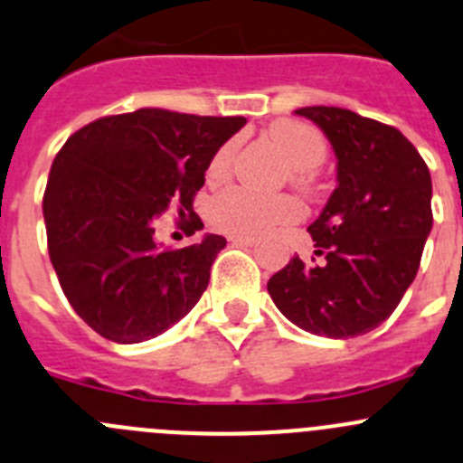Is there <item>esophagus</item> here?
Listing matches in <instances>:
<instances>
[{
	"label": "esophagus",
	"mask_w": 463,
	"mask_h": 463,
	"mask_svg": "<svg viewBox=\"0 0 463 463\" xmlns=\"http://www.w3.org/2000/svg\"><path fill=\"white\" fill-rule=\"evenodd\" d=\"M228 240H231L232 244H240V246H255V244H258V237H249V235H231Z\"/></svg>",
	"instance_id": "esophagus-1"
}]
</instances>
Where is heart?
Instances as JSON below:
<instances>
[{"instance_id":"obj_1","label":"heart","mask_w":463,"mask_h":463,"mask_svg":"<svg viewBox=\"0 0 463 463\" xmlns=\"http://www.w3.org/2000/svg\"><path fill=\"white\" fill-rule=\"evenodd\" d=\"M271 137L291 163V181L300 190H312V174L327 156V142L321 131L296 119H280L271 127ZM235 142H226L208 163V181L223 183L235 158ZM305 214L303 203L291 194L262 196L246 187H228L208 205V219L217 231L231 235H264L278 226L298 222Z\"/></svg>"}]
</instances>
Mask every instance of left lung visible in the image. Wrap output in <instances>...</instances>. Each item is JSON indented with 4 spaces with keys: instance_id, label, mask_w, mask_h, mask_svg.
<instances>
[{
    "instance_id": "left-lung-1",
    "label": "left lung",
    "mask_w": 463,
    "mask_h": 463,
    "mask_svg": "<svg viewBox=\"0 0 463 463\" xmlns=\"http://www.w3.org/2000/svg\"><path fill=\"white\" fill-rule=\"evenodd\" d=\"M330 140L336 190L307 228L321 264L291 258L267 282L276 307L312 335L348 339L392 317L432 231V178L398 128L335 106L298 108Z\"/></svg>"
}]
</instances>
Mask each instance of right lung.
Segmentation results:
<instances>
[{
  "label": "right lung",
  "mask_w": 463,
  "mask_h": 463,
  "mask_svg": "<svg viewBox=\"0 0 463 463\" xmlns=\"http://www.w3.org/2000/svg\"><path fill=\"white\" fill-rule=\"evenodd\" d=\"M244 124L140 108L67 137L43 199L47 249L62 294L94 332L140 344L199 303L226 240L167 249L154 226L174 208L187 235L203 228L194 196L214 151Z\"/></svg>",
  "instance_id": "obj_1"
}]
</instances>
